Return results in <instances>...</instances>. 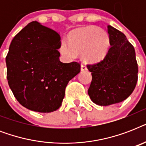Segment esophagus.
I'll return each mask as SVG.
<instances>
[{
  "label": "esophagus",
  "mask_w": 146,
  "mask_h": 146,
  "mask_svg": "<svg viewBox=\"0 0 146 146\" xmlns=\"http://www.w3.org/2000/svg\"><path fill=\"white\" fill-rule=\"evenodd\" d=\"M87 70V67L85 64H81V71Z\"/></svg>",
  "instance_id": "obj_1"
}]
</instances>
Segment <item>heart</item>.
<instances>
[{"mask_svg":"<svg viewBox=\"0 0 146 146\" xmlns=\"http://www.w3.org/2000/svg\"><path fill=\"white\" fill-rule=\"evenodd\" d=\"M109 45V37L104 31L89 26L73 32L70 42L62 40L60 51L68 58H75L77 54H83L86 61L98 62L106 56Z\"/></svg>","mask_w":146,"mask_h":146,"instance_id":"b5f03b06","label":"heart"}]
</instances>
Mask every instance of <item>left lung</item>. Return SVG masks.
<instances>
[{
	"label": "left lung",
	"instance_id": "8db88e82",
	"mask_svg": "<svg viewBox=\"0 0 146 146\" xmlns=\"http://www.w3.org/2000/svg\"><path fill=\"white\" fill-rule=\"evenodd\" d=\"M111 48L102 61L87 65L92 80L88 90L98 105L108 106L127 99L138 80V65L133 46L126 35L108 26Z\"/></svg>",
	"mask_w": 146,
	"mask_h": 146
}]
</instances>
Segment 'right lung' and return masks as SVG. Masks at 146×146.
<instances>
[{
  "mask_svg": "<svg viewBox=\"0 0 146 146\" xmlns=\"http://www.w3.org/2000/svg\"><path fill=\"white\" fill-rule=\"evenodd\" d=\"M60 37L39 23H29L10 43L6 57L8 84L19 104L49 113L59 108L69 81L80 72L77 62L59 59Z\"/></svg>",
  "mask_w": 146,
  "mask_h": 146,
  "instance_id": "add662e5",
  "label": "right lung"
}]
</instances>
